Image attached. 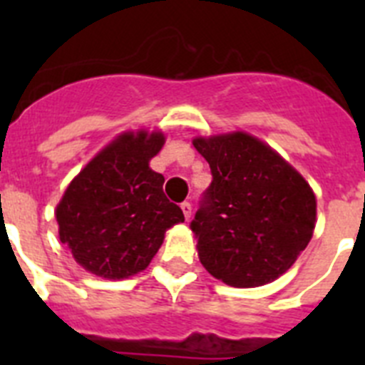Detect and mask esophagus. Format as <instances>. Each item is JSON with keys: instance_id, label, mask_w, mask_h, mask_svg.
Masks as SVG:
<instances>
[{"instance_id": "1", "label": "esophagus", "mask_w": 365, "mask_h": 365, "mask_svg": "<svg viewBox=\"0 0 365 365\" xmlns=\"http://www.w3.org/2000/svg\"><path fill=\"white\" fill-rule=\"evenodd\" d=\"M180 210H182V214H185L186 221L192 217V205H190V202H182V205H180Z\"/></svg>"}]
</instances>
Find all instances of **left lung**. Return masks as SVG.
<instances>
[{
  "label": "left lung",
  "mask_w": 365,
  "mask_h": 365,
  "mask_svg": "<svg viewBox=\"0 0 365 365\" xmlns=\"http://www.w3.org/2000/svg\"><path fill=\"white\" fill-rule=\"evenodd\" d=\"M212 182L190 222L202 267L230 287H259L291 269L316 221L311 186L247 133L195 138Z\"/></svg>",
  "instance_id": "8db88e82"
}]
</instances>
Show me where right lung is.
Listing matches in <instances>:
<instances>
[{
  "mask_svg": "<svg viewBox=\"0 0 365 365\" xmlns=\"http://www.w3.org/2000/svg\"><path fill=\"white\" fill-rule=\"evenodd\" d=\"M163 133H124L83 168L56 208L60 241L89 272L124 279L150 265L164 232L185 221L150 159Z\"/></svg>",
  "mask_w": 365,
  "mask_h": 365,
  "instance_id": "obj_1",
  "label": "right lung"
}]
</instances>
